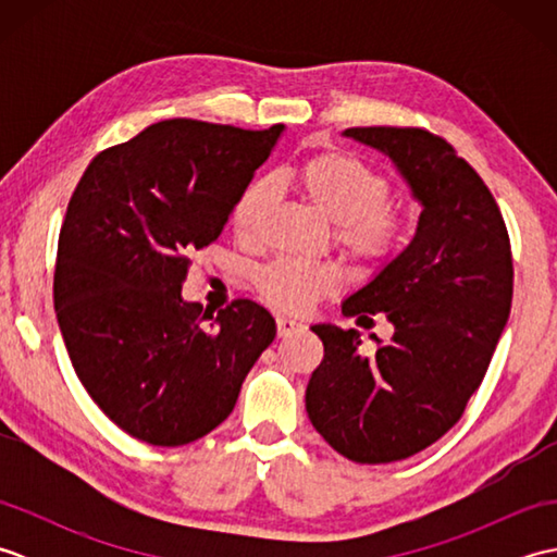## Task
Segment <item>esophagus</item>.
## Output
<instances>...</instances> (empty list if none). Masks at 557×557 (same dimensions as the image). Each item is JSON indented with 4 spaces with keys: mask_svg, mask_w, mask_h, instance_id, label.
<instances>
[{
    "mask_svg": "<svg viewBox=\"0 0 557 557\" xmlns=\"http://www.w3.org/2000/svg\"><path fill=\"white\" fill-rule=\"evenodd\" d=\"M299 330H304V325L297 321V318H287V315L277 318V335L280 337H289L294 333H299Z\"/></svg>",
    "mask_w": 557,
    "mask_h": 557,
    "instance_id": "1",
    "label": "esophagus"
}]
</instances>
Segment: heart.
Masks as SVG:
<instances>
[{"mask_svg":"<svg viewBox=\"0 0 557 557\" xmlns=\"http://www.w3.org/2000/svg\"><path fill=\"white\" fill-rule=\"evenodd\" d=\"M287 184L306 203L335 222V244L354 263L375 270L393 260L407 242L409 220L389 206V176L347 150H323L292 164ZM272 203L265 180L248 182L236 196L230 224L239 242L251 244ZM335 270L277 258L256 272V289L280 311L304 313L335 289Z\"/></svg>","mask_w":557,"mask_h":557,"instance_id":"obj_1","label":"heart"}]
</instances>
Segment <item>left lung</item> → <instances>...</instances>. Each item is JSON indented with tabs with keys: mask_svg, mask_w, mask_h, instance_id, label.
I'll list each match as a JSON object with an SVG mask.
<instances>
[{
	"mask_svg": "<svg viewBox=\"0 0 557 557\" xmlns=\"http://www.w3.org/2000/svg\"><path fill=\"white\" fill-rule=\"evenodd\" d=\"M345 134L393 158L423 210L405 251L342 304L357 323L385 313L395 335L363 354L354 327L313 325L325 357L306 411L339 455L387 465L441 441L479 389L510 315L512 251L488 186L445 138L417 126Z\"/></svg>",
	"mask_w": 557,
	"mask_h": 557,
	"instance_id": "obj_1",
	"label": "left lung"
}]
</instances>
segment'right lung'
Returning <instances> with one entry per match:
<instances>
[{
	"label": "right lung",
	"instance_id": "1",
	"mask_svg": "<svg viewBox=\"0 0 557 557\" xmlns=\"http://www.w3.org/2000/svg\"><path fill=\"white\" fill-rule=\"evenodd\" d=\"M282 128L158 122L98 152L69 200L54 268L59 330L92 401L138 441L180 447L218 429L275 339L263 306L234 299L203 313L182 285Z\"/></svg>",
	"mask_w": 557,
	"mask_h": 557
}]
</instances>
